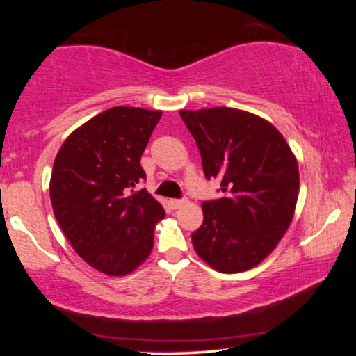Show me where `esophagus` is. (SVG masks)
<instances>
[{
    "label": "esophagus",
    "instance_id": "34e87169",
    "mask_svg": "<svg viewBox=\"0 0 356 356\" xmlns=\"http://www.w3.org/2000/svg\"><path fill=\"white\" fill-rule=\"evenodd\" d=\"M170 204H171L172 209H180V207L185 206L186 201H185V200H171Z\"/></svg>",
    "mask_w": 356,
    "mask_h": 356
}]
</instances>
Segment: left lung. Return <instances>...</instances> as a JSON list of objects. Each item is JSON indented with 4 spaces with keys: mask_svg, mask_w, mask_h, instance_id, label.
<instances>
[{
    "mask_svg": "<svg viewBox=\"0 0 356 356\" xmlns=\"http://www.w3.org/2000/svg\"><path fill=\"white\" fill-rule=\"evenodd\" d=\"M196 140L207 179L225 197L202 202L191 242L221 273L246 272L272 252L291 226L298 200V163L278 129L237 108L180 110Z\"/></svg>",
    "mask_w": 356,
    "mask_h": 356,
    "instance_id": "8db88e82",
    "label": "left lung"
}]
</instances>
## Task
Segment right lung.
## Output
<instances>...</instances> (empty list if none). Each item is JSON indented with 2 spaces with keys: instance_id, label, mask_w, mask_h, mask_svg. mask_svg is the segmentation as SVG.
Segmentation results:
<instances>
[{
  "instance_id": "add662e5",
  "label": "right lung",
  "mask_w": 356,
  "mask_h": 356,
  "mask_svg": "<svg viewBox=\"0 0 356 356\" xmlns=\"http://www.w3.org/2000/svg\"><path fill=\"white\" fill-rule=\"evenodd\" d=\"M161 111L114 106L72 131L53 163L55 218L84 262L125 276L149 257L161 204L146 190L140 165Z\"/></svg>"
}]
</instances>
